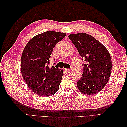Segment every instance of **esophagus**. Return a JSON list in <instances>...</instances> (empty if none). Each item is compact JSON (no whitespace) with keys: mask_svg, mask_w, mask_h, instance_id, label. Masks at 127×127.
I'll list each match as a JSON object with an SVG mask.
<instances>
[{"mask_svg":"<svg viewBox=\"0 0 127 127\" xmlns=\"http://www.w3.org/2000/svg\"><path fill=\"white\" fill-rule=\"evenodd\" d=\"M70 70H71L69 69H65V71L66 72H67V73H68V72H69Z\"/></svg>","mask_w":127,"mask_h":127,"instance_id":"1","label":"esophagus"}]
</instances>
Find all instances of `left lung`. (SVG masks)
<instances>
[{
	"mask_svg": "<svg viewBox=\"0 0 127 127\" xmlns=\"http://www.w3.org/2000/svg\"><path fill=\"white\" fill-rule=\"evenodd\" d=\"M85 63L83 72L77 87L83 94L92 95L102 90L108 82L112 62L106 48L94 37L86 33L69 35Z\"/></svg>",
	"mask_w": 127,
	"mask_h": 127,
	"instance_id": "1",
	"label": "left lung"
}]
</instances>
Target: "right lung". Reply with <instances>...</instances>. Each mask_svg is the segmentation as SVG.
<instances>
[{
  "instance_id": "add662e5",
  "label": "right lung",
  "mask_w": 127,
  "mask_h": 127,
  "mask_svg": "<svg viewBox=\"0 0 127 127\" xmlns=\"http://www.w3.org/2000/svg\"><path fill=\"white\" fill-rule=\"evenodd\" d=\"M66 34L47 31L31 39L24 48L21 57V73L26 84L39 96L53 95L58 91L63 71L49 68L51 55L56 44Z\"/></svg>"
}]
</instances>
